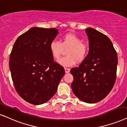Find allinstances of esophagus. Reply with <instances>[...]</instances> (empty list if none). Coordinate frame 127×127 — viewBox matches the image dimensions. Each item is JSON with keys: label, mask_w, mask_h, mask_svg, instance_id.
Wrapping results in <instances>:
<instances>
[{"label": "esophagus", "mask_w": 127, "mask_h": 127, "mask_svg": "<svg viewBox=\"0 0 127 127\" xmlns=\"http://www.w3.org/2000/svg\"><path fill=\"white\" fill-rule=\"evenodd\" d=\"M65 72H66V73H69V72H70V69H69L66 68H66H65Z\"/></svg>", "instance_id": "1"}]
</instances>
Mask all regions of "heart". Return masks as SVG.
Masks as SVG:
<instances>
[{"instance_id": "b5f03b06", "label": "heart", "mask_w": 127, "mask_h": 127, "mask_svg": "<svg viewBox=\"0 0 127 127\" xmlns=\"http://www.w3.org/2000/svg\"><path fill=\"white\" fill-rule=\"evenodd\" d=\"M67 56L58 60V63L64 66H70L76 61L81 62L84 60L88 52V47L82 42V39L75 34L67 33L62 37L61 42L53 40L49 44V50L55 59L60 58L64 49H67Z\"/></svg>"}]
</instances>
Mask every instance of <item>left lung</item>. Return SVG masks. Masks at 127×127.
Here are the masks:
<instances>
[{"instance_id":"1","label":"left lung","mask_w":127,"mask_h":127,"mask_svg":"<svg viewBox=\"0 0 127 127\" xmlns=\"http://www.w3.org/2000/svg\"><path fill=\"white\" fill-rule=\"evenodd\" d=\"M89 53L78 67L70 70L73 76L71 88L79 99L96 103L104 98L113 88L116 79L118 58L107 36L89 27Z\"/></svg>"}]
</instances>
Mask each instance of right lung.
<instances>
[{
    "label": "right lung",
    "mask_w": 127,
    "mask_h": 127,
    "mask_svg": "<svg viewBox=\"0 0 127 127\" xmlns=\"http://www.w3.org/2000/svg\"><path fill=\"white\" fill-rule=\"evenodd\" d=\"M58 33L55 28L32 27L20 35L13 45L9 60L11 78L18 94L32 104L51 99L65 75L49 50Z\"/></svg>",
    "instance_id": "1"
}]
</instances>
